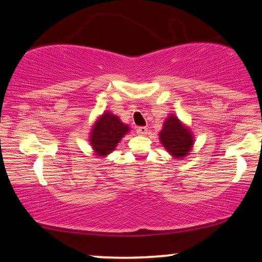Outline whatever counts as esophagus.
<instances>
[{"mask_svg": "<svg viewBox=\"0 0 262 262\" xmlns=\"http://www.w3.org/2000/svg\"><path fill=\"white\" fill-rule=\"evenodd\" d=\"M137 133L140 135H146L147 134V127H138L137 128Z\"/></svg>", "mask_w": 262, "mask_h": 262, "instance_id": "obj_1", "label": "esophagus"}]
</instances>
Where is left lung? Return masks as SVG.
Wrapping results in <instances>:
<instances>
[{"label": "left lung", "instance_id": "1", "mask_svg": "<svg viewBox=\"0 0 262 262\" xmlns=\"http://www.w3.org/2000/svg\"><path fill=\"white\" fill-rule=\"evenodd\" d=\"M159 135L166 151L176 158L186 157L193 146V135L173 115L164 122L163 130Z\"/></svg>", "mask_w": 262, "mask_h": 262}]
</instances>
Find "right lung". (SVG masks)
<instances>
[{"instance_id":"1","label":"right lung","mask_w":262,"mask_h":262,"mask_svg":"<svg viewBox=\"0 0 262 262\" xmlns=\"http://www.w3.org/2000/svg\"><path fill=\"white\" fill-rule=\"evenodd\" d=\"M129 128L120 121V118L110 113H105L97 121L91 133V145L96 155L106 156L114 151L118 141Z\"/></svg>"}]
</instances>
